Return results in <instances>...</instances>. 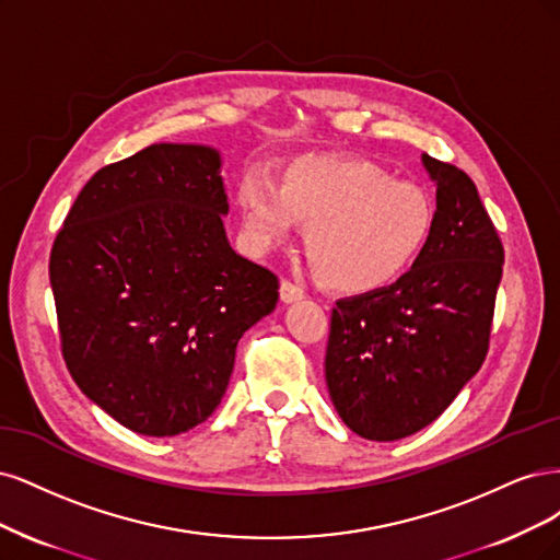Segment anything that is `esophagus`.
Masks as SVG:
<instances>
[{
    "label": "esophagus",
    "instance_id": "esophagus-1",
    "mask_svg": "<svg viewBox=\"0 0 560 560\" xmlns=\"http://www.w3.org/2000/svg\"><path fill=\"white\" fill-rule=\"evenodd\" d=\"M279 293H281V300H283V302H298V300H302V298H304V291H302V288H300L298 283H293V281H288V279H283V281H281Z\"/></svg>",
    "mask_w": 560,
    "mask_h": 560
}]
</instances>
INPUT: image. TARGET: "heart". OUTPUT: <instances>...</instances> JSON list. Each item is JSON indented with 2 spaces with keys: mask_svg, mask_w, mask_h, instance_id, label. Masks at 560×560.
<instances>
[{
  "mask_svg": "<svg viewBox=\"0 0 560 560\" xmlns=\"http://www.w3.org/2000/svg\"><path fill=\"white\" fill-rule=\"evenodd\" d=\"M237 205L248 244L260 254L306 230V256L320 281L345 293H370L419 260L438 225L430 192L395 182L376 162L306 158L283 186L250 170Z\"/></svg>",
  "mask_w": 560,
  "mask_h": 560,
  "instance_id": "b5f03b06",
  "label": "heart"
}]
</instances>
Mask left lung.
Masks as SVG:
<instances>
[{"instance_id": "1", "label": "left lung", "mask_w": 560, "mask_h": 560, "mask_svg": "<svg viewBox=\"0 0 560 560\" xmlns=\"http://www.w3.org/2000/svg\"><path fill=\"white\" fill-rule=\"evenodd\" d=\"M421 160L438 186L430 244L395 283L337 300L330 318L332 405L374 442L419 432L479 372L502 279V242L472 178L425 153Z\"/></svg>"}]
</instances>
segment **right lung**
Instances as JSON below:
<instances>
[{"instance_id":"right-lung-1","label":"right lung","mask_w":560,"mask_h":560,"mask_svg":"<svg viewBox=\"0 0 560 560\" xmlns=\"http://www.w3.org/2000/svg\"><path fill=\"white\" fill-rule=\"evenodd\" d=\"M221 153L153 143L102 167L50 250L62 355L120 425L172 438L221 405L242 335L279 279L234 254Z\"/></svg>"}]
</instances>
